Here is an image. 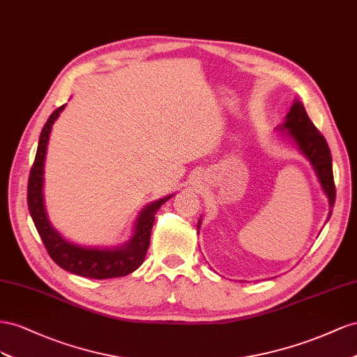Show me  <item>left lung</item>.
<instances>
[{"instance_id": "1", "label": "left lung", "mask_w": 357, "mask_h": 357, "mask_svg": "<svg viewBox=\"0 0 357 357\" xmlns=\"http://www.w3.org/2000/svg\"><path fill=\"white\" fill-rule=\"evenodd\" d=\"M277 130L281 131V136L291 140L301 154L310 161L312 170L315 172V176H317L320 182V187L326 197H328L329 220L335 205V197H337V191H335L333 184L332 157L328 142L324 140V137L319 133V130L315 128L307 115V110H305L303 105L298 98L293 101L286 119H284L281 126L277 127ZM200 224L202 220L197 222V229H200Z\"/></svg>"}]
</instances>
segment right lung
Segmentation results:
<instances>
[{"label": "right lung", "instance_id": "right-lung-1", "mask_svg": "<svg viewBox=\"0 0 357 357\" xmlns=\"http://www.w3.org/2000/svg\"><path fill=\"white\" fill-rule=\"evenodd\" d=\"M66 105L58 107L52 115L49 116L46 124L40 133L38 146L34 165L31 167L28 179V209L31 213L34 226L42 238L49 256L58 264L59 268L71 273L80 275V277L107 280L124 277L140 268L144 263L146 251L149 248L151 230L154 226L155 213L162 203H166L173 195L161 197L155 202H151L145 208H142L135 221L133 233L127 242L118 247H85L76 242L66 239L49 221L43 184H45V160L47 152L49 136L52 131V126L58 119Z\"/></svg>", "mask_w": 357, "mask_h": 357}]
</instances>
